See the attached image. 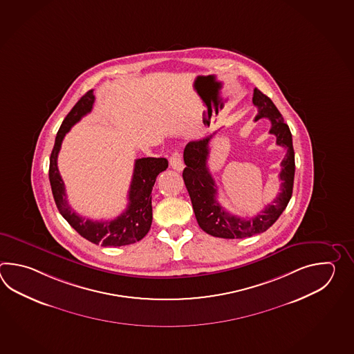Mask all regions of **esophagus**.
<instances>
[{
  "instance_id": "1",
  "label": "esophagus",
  "mask_w": 354,
  "mask_h": 354,
  "mask_svg": "<svg viewBox=\"0 0 354 354\" xmlns=\"http://www.w3.org/2000/svg\"><path fill=\"white\" fill-rule=\"evenodd\" d=\"M169 163H171V166L176 171H178L180 172L182 169H183V160H182V156H180V151H174L172 153V156H171V158H169Z\"/></svg>"
}]
</instances>
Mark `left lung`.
I'll return each mask as SVG.
<instances>
[{
	"label": "left lung",
	"instance_id": "8db88e82",
	"mask_svg": "<svg viewBox=\"0 0 354 354\" xmlns=\"http://www.w3.org/2000/svg\"><path fill=\"white\" fill-rule=\"evenodd\" d=\"M253 104L258 107L256 121L267 118L271 121L270 133L276 136V143L286 148L287 153L281 162V187L277 197L252 218H241L227 211L216 200L218 189L211 176L207 158L210 154L209 143L212 136L201 140L189 142L183 151L186 168L183 169V180L191 197L196 220L205 233L224 239H243L256 234L263 233L271 227L279 215L286 209L292 196L295 177V151L292 136L282 115L270 97L256 88Z\"/></svg>",
	"mask_w": 354,
	"mask_h": 354
}]
</instances>
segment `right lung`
<instances>
[{
    "instance_id": "1",
    "label": "right lung",
    "mask_w": 354,
    "mask_h": 354,
    "mask_svg": "<svg viewBox=\"0 0 354 354\" xmlns=\"http://www.w3.org/2000/svg\"><path fill=\"white\" fill-rule=\"evenodd\" d=\"M95 102L93 90L84 93L69 111L62 122L55 136L53 151L49 163V180L52 186L54 201L62 216L77 233L93 244L102 247H121L142 241L149 232L151 225V189L160 172L166 171L168 160L166 158L136 159L131 185L129 188V203L127 210L116 218L109 221H93L75 214L68 205L64 182L58 171V153L62 142L75 122L84 115L91 113Z\"/></svg>"
}]
</instances>
